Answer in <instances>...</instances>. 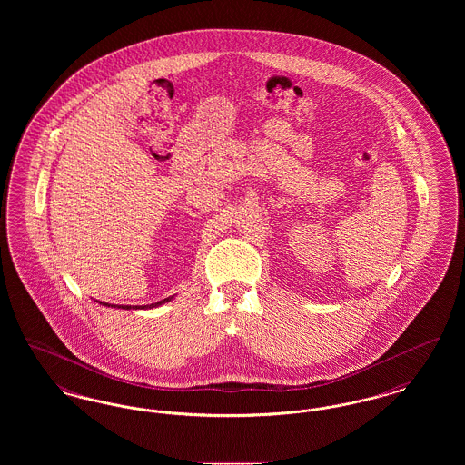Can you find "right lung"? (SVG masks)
I'll list each match as a JSON object with an SVG mask.
<instances>
[{
	"mask_svg": "<svg viewBox=\"0 0 465 465\" xmlns=\"http://www.w3.org/2000/svg\"><path fill=\"white\" fill-rule=\"evenodd\" d=\"M174 296H169V298H165V300H162V302H156V303H152V305H135V307H131V305H110V303H104V302H97L99 305H103V307H113V309H124V310H139V309H156V307H160V305H163V303H169L171 300H173Z\"/></svg>",
	"mask_w": 465,
	"mask_h": 465,
	"instance_id": "add662e5",
	"label": "right lung"
}]
</instances>
